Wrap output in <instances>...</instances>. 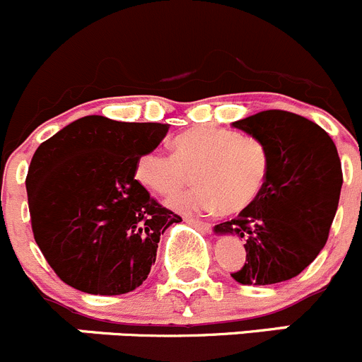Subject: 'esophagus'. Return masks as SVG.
Masks as SVG:
<instances>
[{
  "label": "esophagus",
  "mask_w": 362,
  "mask_h": 362,
  "mask_svg": "<svg viewBox=\"0 0 362 362\" xmlns=\"http://www.w3.org/2000/svg\"><path fill=\"white\" fill-rule=\"evenodd\" d=\"M185 223L191 224V226H196V228H198V230L205 231V233H210V231H212V224L205 223V221L192 219V217H185Z\"/></svg>",
  "instance_id": "1"
}]
</instances>
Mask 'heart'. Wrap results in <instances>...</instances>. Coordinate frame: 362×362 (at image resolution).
<instances>
[{"label": "heart", "mask_w": 362, "mask_h": 362, "mask_svg": "<svg viewBox=\"0 0 362 362\" xmlns=\"http://www.w3.org/2000/svg\"><path fill=\"white\" fill-rule=\"evenodd\" d=\"M171 148L173 156L160 150L141 153L134 177L148 191L170 198L191 184L194 175L199 187L175 198V209L237 214L251 206L265 187L269 150L255 136L199 125L178 134Z\"/></svg>", "instance_id": "heart-1"}]
</instances>
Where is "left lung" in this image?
Listing matches in <instances>:
<instances>
[{"mask_svg":"<svg viewBox=\"0 0 362 362\" xmlns=\"http://www.w3.org/2000/svg\"><path fill=\"white\" fill-rule=\"evenodd\" d=\"M233 127L267 146L269 175L259 198L214 231L244 238L245 263L231 274L235 281H288L327 242L343 185L338 150L320 125L288 111H262Z\"/></svg>","mask_w":362,"mask_h":362,"instance_id":"left-lung-1","label":"left lung"}]
</instances>
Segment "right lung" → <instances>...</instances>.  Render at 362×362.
Listing matches in <instances>:
<instances>
[{"mask_svg": "<svg viewBox=\"0 0 362 362\" xmlns=\"http://www.w3.org/2000/svg\"><path fill=\"white\" fill-rule=\"evenodd\" d=\"M168 129L92 115L38 146L26 177L31 228L63 283L122 296L148 278L160 235L182 217L150 198L134 168Z\"/></svg>", "mask_w": 362, "mask_h": 362, "instance_id": "right-lung-1", "label": "right lung"}]
</instances>
